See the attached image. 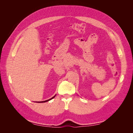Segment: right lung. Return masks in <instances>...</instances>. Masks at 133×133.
Here are the masks:
<instances>
[{
  "instance_id": "obj_1",
  "label": "right lung",
  "mask_w": 133,
  "mask_h": 133,
  "mask_svg": "<svg viewBox=\"0 0 133 133\" xmlns=\"http://www.w3.org/2000/svg\"><path fill=\"white\" fill-rule=\"evenodd\" d=\"M56 96V95H55V96H54L53 97H52L51 98H50V99H48V100H45V101H43V102H37V103H45V102H48V101H49V100H51L52 99H53L55 96Z\"/></svg>"
}]
</instances>
